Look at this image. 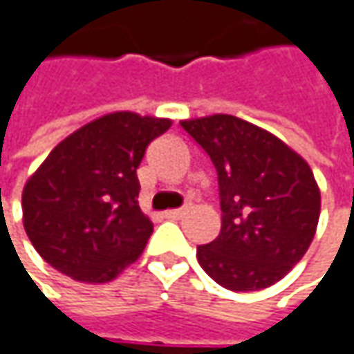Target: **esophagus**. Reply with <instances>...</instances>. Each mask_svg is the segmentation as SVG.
<instances>
[{
	"label": "esophagus",
	"mask_w": 354,
	"mask_h": 354,
	"mask_svg": "<svg viewBox=\"0 0 354 354\" xmlns=\"http://www.w3.org/2000/svg\"><path fill=\"white\" fill-rule=\"evenodd\" d=\"M187 212V207H179V209H169V212H165V217H169V219H179V217H183Z\"/></svg>",
	"instance_id": "34e87169"
}]
</instances>
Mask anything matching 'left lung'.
<instances>
[{
  "instance_id": "left-lung-1",
  "label": "left lung",
  "mask_w": 354,
  "mask_h": 354,
  "mask_svg": "<svg viewBox=\"0 0 354 354\" xmlns=\"http://www.w3.org/2000/svg\"><path fill=\"white\" fill-rule=\"evenodd\" d=\"M209 155L219 183L221 232L197 245L199 266L227 290L282 280L315 238L320 189L313 169L276 135L232 114L181 120Z\"/></svg>"
}]
</instances>
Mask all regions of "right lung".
<instances>
[{"label": "right lung", "instance_id": "1", "mask_svg": "<svg viewBox=\"0 0 354 354\" xmlns=\"http://www.w3.org/2000/svg\"><path fill=\"white\" fill-rule=\"evenodd\" d=\"M171 118L120 111L58 142L21 193L26 234L39 256L84 284L135 264L153 234L139 207L137 169Z\"/></svg>", "mask_w": 354, "mask_h": 354}]
</instances>
